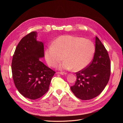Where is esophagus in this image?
<instances>
[{"label":"esophagus","mask_w":123,"mask_h":123,"mask_svg":"<svg viewBox=\"0 0 123 123\" xmlns=\"http://www.w3.org/2000/svg\"><path fill=\"white\" fill-rule=\"evenodd\" d=\"M57 74H61V75H66L67 74V73H65V72H57L56 73Z\"/></svg>","instance_id":"esophagus-1"}]
</instances>
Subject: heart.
Returning <instances> with one entry per match:
<instances>
[{
	"mask_svg": "<svg viewBox=\"0 0 123 123\" xmlns=\"http://www.w3.org/2000/svg\"><path fill=\"white\" fill-rule=\"evenodd\" d=\"M95 52V46L91 40L83 37L63 35L56 39L44 53L48 65L59 66V69L77 72L84 69L90 64ZM64 58H63V57Z\"/></svg>",
	"mask_w": 123,
	"mask_h": 123,
	"instance_id": "obj_1",
	"label": "heart"
}]
</instances>
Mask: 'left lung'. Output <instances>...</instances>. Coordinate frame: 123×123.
I'll list each match as a JSON object with an SVG mask.
<instances>
[{
    "label": "left lung",
    "instance_id": "left-lung-1",
    "mask_svg": "<svg viewBox=\"0 0 123 123\" xmlns=\"http://www.w3.org/2000/svg\"><path fill=\"white\" fill-rule=\"evenodd\" d=\"M109 56L97 36L93 58L87 67L76 72V81L71 90L77 98L88 100L98 96L108 83L111 72Z\"/></svg>",
    "mask_w": 123,
    "mask_h": 123
}]
</instances>
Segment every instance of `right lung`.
Segmentation results:
<instances>
[{"label": "right lung", "mask_w": 123, "mask_h": 123, "mask_svg": "<svg viewBox=\"0 0 123 123\" xmlns=\"http://www.w3.org/2000/svg\"><path fill=\"white\" fill-rule=\"evenodd\" d=\"M33 31L22 38L17 46L12 62L15 85L24 97L36 99L49 90L55 72L40 61L44 57L43 43L36 40Z\"/></svg>", "instance_id": "right-lung-1"}]
</instances>
